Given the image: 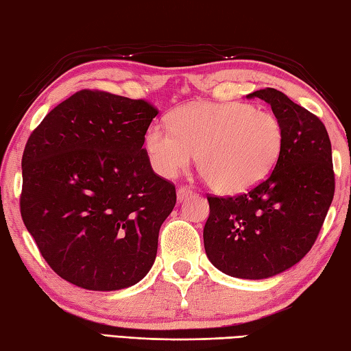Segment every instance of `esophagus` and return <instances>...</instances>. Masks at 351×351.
Returning <instances> with one entry per match:
<instances>
[{"mask_svg":"<svg viewBox=\"0 0 351 351\" xmlns=\"http://www.w3.org/2000/svg\"><path fill=\"white\" fill-rule=\"evenodd\" d=\"M192 192H194V191L188 188V186H178V188H177V198L182 202V199H184L186 197L192 195Z\"/></svg>","mask_w":351,"mask_h":351,"instance_id":"esophagus-1","label":"esophagus"}]
</instances>
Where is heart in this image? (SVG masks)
<instances>
[{"mask_svg":"<svg viewBox=\"0 0 351 351\" xmlns=\"http://www.w3.org/2000/svg\"><path fill=\"white\" fill-rule=\"evenodd\" d=\"M283 127L268 110L247 103H194L178 107L171 125L148 127L145 149L162 177L197 167L213 191L238 195L254 188L273 171L283 149Z\"/></svg>","mask_w":351,"mask_h":351,"instance_id":"b5f03b06","label":"heart"}]
</instances>
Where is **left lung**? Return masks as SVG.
Instances as JSON below:
<instances>
[{"instance_id":"8db88e82","label":"left lung","mask_w":351,"mask_h":351,"mask_svg":"<svg viewBox=\"0 0 351 351\" xmlns=\"http://www.w3.org/2000/svg\"><path fill=\"white\" fill-rule=\"evenodd\" d=\"M267 101L283 127V149L265 180L247 194L207 195L203 230L209 261L238 278L280 274L315 244L335 194L332 145L321 119L265 88L247 95Z\"/></svg>"}]
</instances>
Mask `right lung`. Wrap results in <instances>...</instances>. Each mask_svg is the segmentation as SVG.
I'll return each mask as SVG.
<instances>
[{
	"mask_svg": "<svg viewBox=\"0 0 351 351\" xmlns=\"http://www.w3.org/2000/svg\"><path fill=\"white\" fill-rule=\"evenodd\" d=\"M157 113L145 99L83 89L28 138L21 217L42 257L69 283L117 291L153 267L160 226L177 199L144 148Z\"/></svg>",
	"mask_w": 351,
	"mask_h": 351,
	"instance_id": "1",
	"label": "right lung"
}]
</instances>
